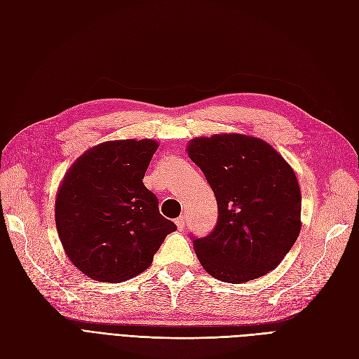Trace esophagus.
Segmentation results:
<instances>
[{
	"mask_svg": "<svg viewBox=\"0 0 359 359\" xmlns=\"http://www.w3.org/2000/svg\"><path fill=\"white\" fill-rule=\"evenodd\" d=\"M175 224H177V227H178V229L181 231V229H182V227H184V226H186V217H184V215L178 217V219L175 220Z\"/></svg>",
	"mask_w": 359,
	"mask_h": 359,
	"instance_id": "obj_1",
	"label": "esophagus"
}]
</instances>
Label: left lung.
I'll return each mask as SVG.
<instances>
[{
    "instance_id": "1",
    "label": "left lung",
    "mask_w": 359,
    "mask_h": 359,
    "mask_svg": "<svg viewBox=\"0 0 359 359\" xmlns=\"http://www.w3.org/2000/svg\"><path fill=\"white\" fill-rule=\"evenodd\" d=\"M219 206L214 231L194 238L206 273L240 285L268 274L301 231V191L295 172L265 140L245 135L196 137L187 147Z\"/></svg>"
}]
</instances>
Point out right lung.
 <instances>
[{
  "label": "right lung",
  "instance_id": "1",
  "mask_svg": "<svg viewBox=\"0 0 359 359\" xmlns=\"http://www.w3.org/2000/svg\"><path fill=\"white\" fill-rule=\"evenodd\" d=\"M157 148L151 139L109 140L83 153L64 175L57 231L72 264L90 278L121 283L144 273L177 231L142 182Z\"/></svg>",
  "mask_w": 359,
  "mask_h": 359
}]
</instances>
